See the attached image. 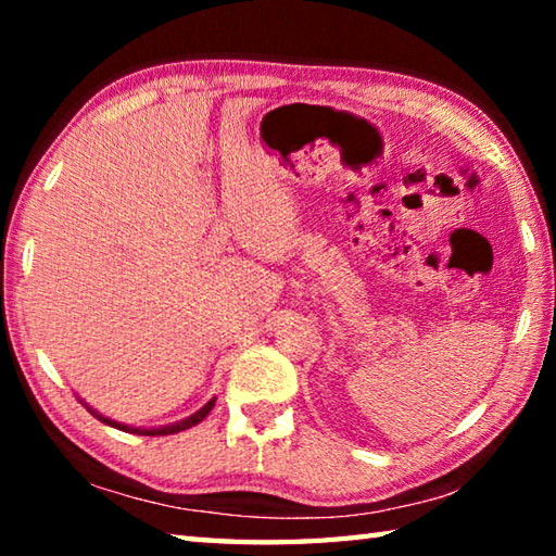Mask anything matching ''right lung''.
I'll return each instance as SVG.
<instances>
[{
	"instance_id": "obj_1",
	"label": "right lung",
	"mask_w": 556,
	"mask_h": 556,
	"mask_svg": "<svg viewBox=\"0 0 556 556\" xmlns=\"http://www.w3.org/2000/svg\"><path fill=\"white\" fill-rule=\"evenodd\" d=\"M213 404H215V397H213V400H208V402H205L199 412L191 414V417H186V419H181V421H176V425H166V427H152V429H142V427H127V425H122V421H115V419H108V417H102V414H98L96 409L88 407V404H86V407H88L92 414H96V417H98L100 421H105V425L115 427V429H119V431H129V434H139V437H166V434H178V431H184V429H191V427L199 425V421H203L205 417H208L211 409H213Z\"/></svg>"
}]
</instances>
